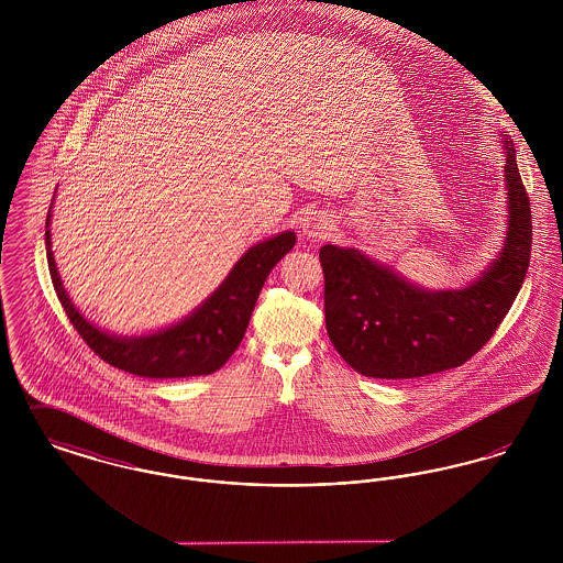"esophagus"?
I'll use <instances>...</instances> for the list:
<instances>
[{
    "label": "esophagus",
    "instance_id": "esophagus-1",
    "mask_svg": "<svg viewBox=\"0 0 563 563\" xmlns=\"http://www.w3.org/2000/svg\"><path fill=\"white\" fill-rule=\"evenodd\" d=\"M331 230H333V223H331V219H329L327 214H312V217L306 219V223H303V234H306L308 239H312V241L327 239V236L331 234Z\"/></svg>",
    "mask_w": 563,
    "mask_h": 563
}]
</instances>
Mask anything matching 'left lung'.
I'll return each instance as SVG.
<instances>
[{"label":"left lung","mask_w":563,"mask_h":563,"mask_svg":"<svg viewBox=\"0 0 563 563\" xmlns=\"http://www.w3.org/2000/svg\"><path fill=\"white\" fill-rule=\"evenodd\" d=\"M509 230L498 257L464 289L429 291L358 249L324 244V322L331 344L367 377L407 379L464 365L519 294L532 251V211L512 141H505Z\"/></svg>","instance_id":"left-lung-1"}]
</instances>
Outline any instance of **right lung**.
Returning a JSON list of instances; mask_svg holds the SVG:
<instances>
[{
  "label": "right lung",
  "mask_w": 563,
  "mask_h": 563,
  "mask_svg": "<svg viewBox=\"0 0 563 563\" xmlns=\"http://www.w3.org/2000/svg\"><path fill=\"white\" fill-rule=\"evenodd\" d=\"M51 211L46 217V257L54 291L69 321L81 340L106 363L129 374L156 379L209 375L221 369L241 346L251 312L269 272L295 244V232H283L253 244L213 295H209L184 321L147 335L118 338L88 321L65 291L51 249Z\"/></svg>",
  "instance_id": "1"
}]
</instances>
